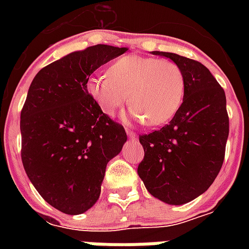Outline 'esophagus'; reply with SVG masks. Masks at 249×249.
<instances>
[{
	"label": "esophagus",
	"instance_id": "esophagus-1",
	"mask_svg": "<svg viewBox=\"0 0 249 249\" xmlns=\"http://www.w3.org/2000/svg\"><path fill=\"white\" fill-rule=\"evenodd\" d=\"M126 135H128V137H129L130 140H136V133H133L132 130L126 129Z\"/></svg>",
	"mask_w": 249,
	"mask_h": 249
}]
</instances>
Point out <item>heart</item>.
<instances>
[{"instance_id": "obj_1", "label": "heart", "mask_w": 249, "mask_h": 249, "mask_svg": "<svg viewBox=\"0 0 249 249\" xmlns=\"http://www.w3.org/2000/svg\"><path fill=\"white\" fill-rule=\"evenodd\" d=\"M88 93L98 108L113 116L129 94L130 117L148 125H161L172 119L181 105L184 76L178 64L151 57H120L110 65L108 76L88 80Z\"/></svg>"}]
</instances>
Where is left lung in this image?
<instances>
[{
	"instance_id": "left-lung-1",
	"label": "left lung",
	"mask_w": 249,
	"mask_h": 249,
	"mask_svg": "<svg viewBox=\"0 0 249 249\" xmlns=\"http://www.w3.org/2000/svg\"><path fill=\"white\" fill-rule=\"evenodd\" d=\"M152 54L178 64L184 76V97L169 124L139 137L145 155L137 173L152 196L183 205L203 195L221 169L230 133L227 100L203 64L176 53Z\"/></svg>"
}]
</instances>
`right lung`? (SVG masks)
<instances>
[{
  "label": "right lung",
  "mask_w": 249,
  "mask_h": 249,
  "mask_svg": "<svg viewBox=\"0 0 249 249\" xmlns=\"http://www.w3.org/2000/svg\"><path fill=\"white\" fill-rule=\"evenodd\" d=\"M128 48L89 46L42 68L21 112V159L46 203L80 214L100 197L105 169L126 142L125 129L88 93L93 71Z\"/></svg>",
  "instance_id": "add662e5"
}]
</instances>
